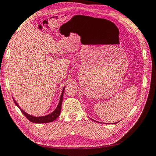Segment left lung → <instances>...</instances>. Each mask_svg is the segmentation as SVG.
I'll return each instance as SVG.
<instances>
[{"label": "left lung", "instance_id": "8db88e82", "mask_svg": "<svg viewBox=\"0 0 156 156\" xmlns=\"http://www.w3.org/2000/svg\"><path fill=\"white\" fill-rule=\"evenodd\" d=\"M92 120V121H94V122H98V121H94V120H93V119H91ZM119 121H118V122H114V123H112V124H115V123H117V122H119Z\"/></svg>", "mask_w": 156, "mask_h": 156}]
</instances>
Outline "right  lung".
Segmentation results:
<instances>
[{
	"label": "right lung",
	"mask_w": 156,
	"mask_h": 156,
	"mask_svg": "<svg viewBox=\"0 0 156 156\" xmlns=\"http://www.w3.org/2000/svg\"><path fill=\"white\" fill-rule=\"evenodd\" d=\"M65 87L66 86H64V88H63L62 94H61V97H60L59 103H58V105H57V108H55V110L53 112H52L51 114H47V115H45V116H32V115H31V114L27 113L26 112L23 111V110H22L21 108L20 107V106H19V105L17 103H16L15 99L13 98V101H14L16 105L17 106V107L19 109H20V111L22 112V113H23L24 115L27 117V119H28L29 121H30L31 122H35V123H47V122H51L54 121L55 120L58 118V116H59V114H60V112H61V108H62V100H63V95H64Z\"/></svg>",
	"instance_id": "obj_1"
}]
</instances>
